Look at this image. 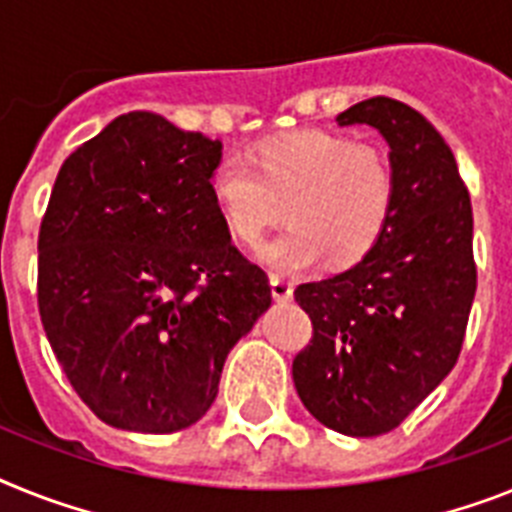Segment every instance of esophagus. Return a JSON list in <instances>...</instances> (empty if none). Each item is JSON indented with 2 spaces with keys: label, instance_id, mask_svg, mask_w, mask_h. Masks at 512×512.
<instances>
[{
  "label": "esophagus",
  "instance_id": "esophagus-1",
  "mask_svg": "<svg viewBox=\"0 0 512 512\" xmlns=\"http://www.w3.org/2000/svg\"><path fill=\"white\" fill-rule=\"evenodd\" d=\"M270 291H273V296H276L278 302H289L291 296H294V283L276 276V273H270Z\"/></svg>",
  "mask_w": 512,
  "mask_h": 512
}]
</instances>
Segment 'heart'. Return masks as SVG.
Instances as JSON below:
<instances>
[{"instance_id":"heart-1","label":"heart","mask_w":512,"mask_h":512,"mask_svg":"<svg viewBox=\"0 0 512 512\" xmlns=\"http://www.w3.org/2000/svg\"><path fill=\"white\" fill-rule=\"evenodd\" d=\"M208 187L226 231L249 249L289 218V231L265 249V263L286 273L322 257L333 268L359 263L385 234L395 205L388 150L322 130L265 140L249 161L223 158Z\"/></svg>"}]
</instances>
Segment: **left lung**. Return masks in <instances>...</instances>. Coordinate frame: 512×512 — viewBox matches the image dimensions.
<instances>
[{
	"label": "left lung",
	"mask_w": 512,
	"mask_h": 512,
	"mask_svg": "<svg viewBox=\"0 0 512 512\" xmlns=\"http://www.w3.org/2000/svg\"><path fill=\"white\" fill-rule=\"evenodd\" d=\"M390 145L395 205L362 263L296 286L312 338L291 375L307 411L341 435H385L448 377L476 294L474 213L453 150L416 109L375 96L338 114Z\"/></svg>",
	"instance_id": "8db88e82"
}]
</instances>
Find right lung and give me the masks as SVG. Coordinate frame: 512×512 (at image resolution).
<instances>
[{
    "instance_id": "right-lung-1",
    "label": "right lung",
    "mask_w": 512,
    "mask_h": 512,
    "mask_svg": "<svg viewBox=\"0 0 512 512\" xmlns=\"http://www.w3.org/2000/svg\"><path fill=\"white\" fill-rule=\"evenodd\" d=\"M218 161L221 140L130 111L59 169L38 231V312L75 393L111 427L195 424L273 302L210 197Z\"/></svg>"
}]
</instances>
